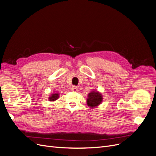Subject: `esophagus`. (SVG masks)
<instances>
[{
    "mask_svg": "<svg viewBox=\"0 0 156 156\" xmlns=\"http://www.w3.org/2000/svg\"><path fill=\"white\" fill-rule=\"evenodd\" d=\"M71 90L73 91V92H77V91H78V88H77V87L73 86V87H72V88H71Z\"/></svg>",
    "mask_w": 156,
    "mask_h": 156,
    "instance_id": "34e87169",
    "label": "esophagus"
}]
</instances>
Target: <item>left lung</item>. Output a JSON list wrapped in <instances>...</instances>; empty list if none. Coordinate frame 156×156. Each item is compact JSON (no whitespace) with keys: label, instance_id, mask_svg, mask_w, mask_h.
<instances>
[{"label":"left lung","instance_id":"1","mask_svg":"<svg viewBox=\"0 0 156 156\" xmlns=\"http://www.w3.org/2000/svg\"><path fill=\"white\" fill-rule=\"evenodd\" d=\"M103 97L101 94L96 90H93L90 92L87 98V105L91 108L96 107L100 105L102 102Z\"/></svg>","mask_w":156,"mask_h":156}]
</instances>
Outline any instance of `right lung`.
<instances>
[{
    "label": "right lung",
    "mask_w": 156,
    "mask_h": 156,
    "mask_svg": "<svg viewBox=\"0 0 156 156\" xmlns=\"http://www.w3.org/2000/svg\"><path fill=\"white\" fill-rule=\"evenodd\" d=\"M59 98V94H51V96L49 98V100L51 101H54L55 100H57V99Z\"/></svg>",
    "instance_id": "right-lung-1"
}]
</instances>
